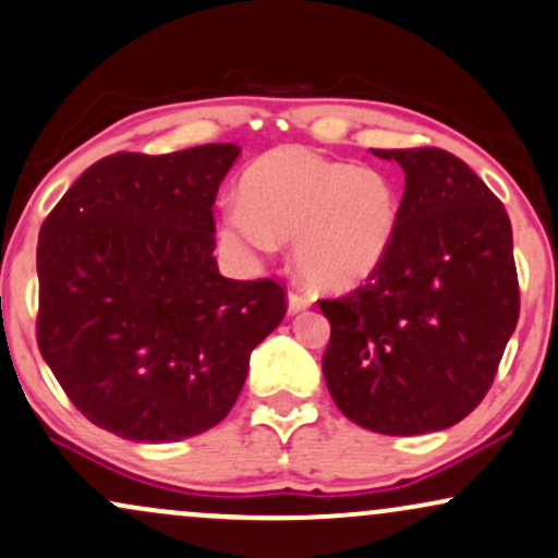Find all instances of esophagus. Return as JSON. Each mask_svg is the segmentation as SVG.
I'll return each mask as SVG.
<instances>
[{
  "label": "esophagus",
  "mask_w": 558,
  "mask_h": 558,
  "mask_svg": "<svg viewBox=\"0 0 558 558\" xmlns=\"http://www.w3.org/2000/svg\"><path fill=\"white\" fill-rule=\"evenodd\" d=\"M307 305H311V300H307L305 294L290 292V313H292V315H294V313H302Z\"/></svg>",
  "instance_id": "1"
}]
</instances>
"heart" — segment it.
<instances>
[{
    "label": "heart",
    "mask_w": 558,
    "mask_h": 558,
    "mask_svg": "<svg viewBox=\"0 0 558 558\" xmlns=\"http://www.w3.org/2000/svg\"><path fill=\"white\" fill-rule=\"evenodd\" d=\"M398 215L401 196L385 170L279 147L245 168L240 206L225 211L222 235L238 247L294 238L300 279L320 292H347L380 268Z\"/></svg>",
    "instance_id": "b5f03b06"
}]
</instances>
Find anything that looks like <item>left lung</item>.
Returning a JSON list of instances; mask_svg holds the SVG:
<instances>
[{"mask_svg": "<svg viewBox=\"0 0 558 558\" xmlns=\"http://www.w3.org/2000/svg\"><path fill=\"white\" fill-rule=\"evenodd\" d=\"M405 173L393 245L367 284L318 300L323 377L341 414L380 435L447 429L489 393L518 326L505 204L437 147L373 149Z\"/></svg>", "mask_w": 558, "mask_h": 558, "instance_id": "1", "label": "left lung"}]
</instances>
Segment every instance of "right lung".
<instances>
[{
	"label": "right lung",
	"instance_id": "obj_1",
	"mask_svg": "<svg viewBox=\"0 0 558 558\" xmlns=\"http://www.w3.org/2000/svg\"><path fill=\"white\" fill-rule=\"evenodd\" d=\"M238 155H108L40 225L38 349L69 401L116 437L175 442L222 422L251 352L284 318L279 281L217 268L211 206Z\"/></svg>",
	"mask_w": 558,
	"mask_h": 558
}]
</instances>
